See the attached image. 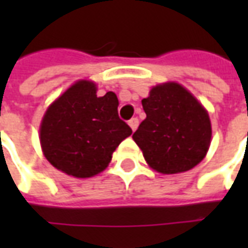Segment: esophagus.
I'll return each mask as SVG.
<instances>
[{"label":"esophagus","instance_id":"1","mask_svg":"<svg viewBox=\"0 0 248 248\" xmlns=\"http://www.w3.org/2000/svg\"><path fill=\"white\" fill-rule=\"evenodd\" d=\"M138 124H140V121H138V118H131L129 121V126L131 127V130H133V131H135V130L138 129Z\"/></svg>","mask_w":248,"mask_h":248}]
</instances>
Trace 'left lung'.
<instances>
[{
    "label": "left lung",
    "instance_id": "obj_1",
    "mask_svg": "<svg viewBox=\"0 0 248 248\" xmlns=\"http://www.w3.org/2000/svg\"><path fill=\"white\" fill-rule=\"evenodd\" d=\"M142 106L146 119L133 140L150 167L177 174L197 166L211 140V124L202 105L185 87L169 82L153 87Z\"/></svg>",
    "mask_w": 248,
    "mask_h": 248
}]
</instances>
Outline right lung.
Segmentation results:
<instances>
[{"label": "right lung", "mask_w": 248, "mask_h": 248, "mask_svg": "<svg viewBox=\"0 0 248 248\" xmlns=\"http://www.w3.org/2000/svg\"><path fill=\"white\" fill-rule=\"evenodd\" d=\"M113 92L97 97L93 82L79 81L47 108L41 124V146L53 166L76 178L103 171L114 150L133 130L118 115Z\"/></svg>", "instance_id": "right-lung-1"}]
</instances>
